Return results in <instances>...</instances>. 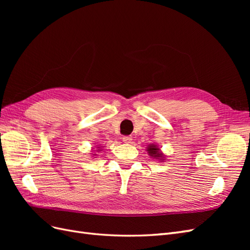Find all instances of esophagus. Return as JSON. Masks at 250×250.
<instances>
[{
    "label": "esophagus",
    "mask_w": 250,
    "mask_h": 250,
    "mask_svg": "<svg viewBox=\"0 0 250 250\" xmlns=\"http://www.w3.org/2000/svg\"><path fill=\"white\" fill-rule=\"evenodd\" d=\"M123 142L126 143V144H130L132 142V138L130 137V135H124L123 137Z\"/></svg>",
    "instance_id": "1"
}]
</instances>
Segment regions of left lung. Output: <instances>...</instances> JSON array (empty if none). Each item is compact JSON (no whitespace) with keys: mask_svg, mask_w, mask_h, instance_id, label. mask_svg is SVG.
Wrapping results in <instances>:
<instances>
[{"mask_svg":"<svg viewBox=\"0 0 250 250\" xmlns=\"http://www.w3.org/2000/svg\"><path fill=\"white\" fill-rule=\"evenodd\" d=\"M148 152L152 157H155V158L163 157V154L160 152V149L155 147L154 145H151L150 147H148Z\"/></svg>","mask_w":250,"mask_h":250,"instance_id":"1","label":"left lung"}]
</instances>
